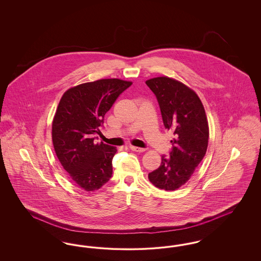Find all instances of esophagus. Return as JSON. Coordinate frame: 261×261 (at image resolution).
<instances>
[{
    "label": "esophagus",
    "mask_w": 261,
    "mask_h": 261,
    "mask_svg": "<svg viewBox=\"0 0 261 261\" xmlns=\"http://www.w3.org/2000/svg\"><path fill=\"white\" fill-rule=\"evenodd\" d=\"M130 149L134 150V151H138V152H142V151L146 150V149H144V148H139V147H134V146H131Z\"/></svg>",
    "instance_id": "34e87169"
}]
</instances>
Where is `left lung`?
<instances>
[{
    "label": "left lung",
    "instance_id": "obj_1",
    "mask_svg": "<svg viewBox=\"0 0 261 261\" xmlns=\"http://www.w3.org/2000/svg\"><path fill=\"white\" fill-rule=\"evenodd\" d=\"M155 95L165 129L174 139L170 156L162 155L161 166L149 173V181L165 191L183 186L205 155L208 123L198 95L183 83L168 77L146 81Z\"/></svg>",
    "mask_w": 261,
    "mask_h": 261
}]
</instances>
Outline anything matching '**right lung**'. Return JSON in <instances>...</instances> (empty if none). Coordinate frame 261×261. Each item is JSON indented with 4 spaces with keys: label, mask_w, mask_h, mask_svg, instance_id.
<instances>
[{
    "label": "right lung",
    "mask_w": 261,
    "mask_h": 261,
    "mask_svg": "<svg viewBox=\"0 0 261 261\" xmlns=\"http://www.w3.org/2000/svg\"><path fill=\"white\" fill-rule=\"evenodd\" d=\"M132 82L101 79L67 90L60 100L51 127L53 144L64 170L88 192L98 190L112 176L115 147L94 144L105 114Z\"/></svg>",
    "instance_id": "obj_1"
}]
</instances>
